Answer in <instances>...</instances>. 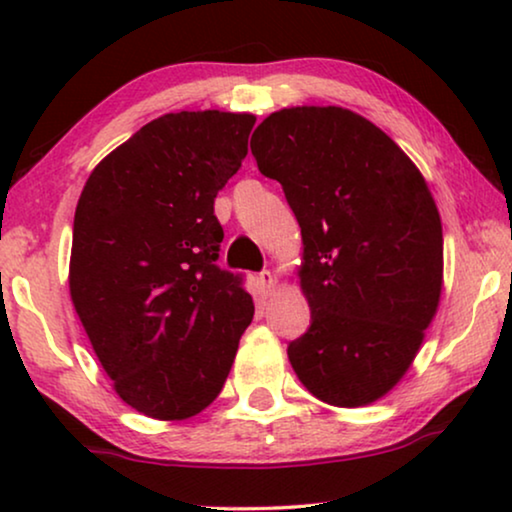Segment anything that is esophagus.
<instances>
[{
  "label": "esophagus",
  "mask_w": 512,
  "mask_h": 512,
  "mask_svg": "<svg viewBox=\"0 0 512 512\" xmlns=\"http://www.w3.org/2000/svg\"><path fill=\"white\" fill-rule=\"evenodd\" d=\"M258 282H261V286L265 291H272L275 289V275H272L270 270H263L261 275H258Z\"/></svg>",
  "instance_id": "esophagus-1"
}]
</instances>
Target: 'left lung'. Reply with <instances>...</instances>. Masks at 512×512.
Here are the masks:
<instances>
[{
    "instance_id": "obj_1",
    "label": "left lung",
    "mask_w": 512,
    "mask_h": 512,
    "mask_svg": "<svg viewBox=\"0 0 512 512\" xmlns=\"http://www.w3.org/2000/svg\"><path fill=\"white\" fill-rule=\"evenodd\" d=\"M303 235L298 277L312 324L289 345L319 401L361 408L408 373L443 289V226L394 139L342 107L279 109L251 135Z\"/></svg>"
}]
</instances>
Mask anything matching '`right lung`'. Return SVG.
<instances>
[{
    "label": "right lung",
    "instance_id": "obj_1",
    "mask_svg": "<svg viewBox=\"0 0 512 512\" xmlns=\"http://www.w3.org/2000/svg\"><path fill=\"white\" fill-rule=\"evenodd\" d=\"M254 123L216 109L165 114L100 160L81 191L69 293L116 394L146 417L205 410L254 317L242 277L216 265L214 216Z\"/></svg>",
    "mask_w": 512,
    "mask_h": 512
}]
</instances>
